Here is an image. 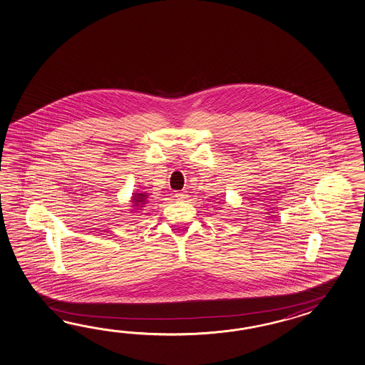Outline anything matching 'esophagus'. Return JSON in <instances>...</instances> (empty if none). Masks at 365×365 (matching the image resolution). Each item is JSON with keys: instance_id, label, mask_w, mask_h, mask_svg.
<instances>
[{"instance_id": "34e87169", "label": "esophagus", "mask_w": 365, "mask_h": 365, "mask_svg": "<svg viewBox=\"0 0 365 365\" xmlns=\"http://www.w3.org/2000/svg\"><path fill=\"white\" fill-rule=\"evenodd\" d=\"M175 197H177L178 200H185L187 197V194L186 192H177V194H175Z\"/></svg>"}]
</instances>
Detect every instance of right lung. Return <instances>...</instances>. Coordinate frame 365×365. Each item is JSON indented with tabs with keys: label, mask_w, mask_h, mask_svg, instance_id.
Listing matches in <instances>:
<instances>
[{
	"label": "right lung",
	"mask_w": 365,
	"mask_h": 365,
	"mask_svg": "<svg viewBox=\"0 0 365 365\" xmlns=\"http://www.w3.org/2000/svg\"><path fill=\"white\" fill-rule=\"evenodd\" d=\"M132 202L135 204V207H138V210H140L146 204V194H136L132 196Z\"/></svg>",
	"instance_id": "right-lung-1"
}]
</instances>
